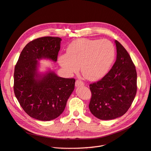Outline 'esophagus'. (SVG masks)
Instances as JSON below:
<instances>
[{
	"label": "esophagus",
	"instance_id": "1",
	"mask_svg": "<svg viewBox=\"0 0 151 151\" xmlns=\"http://www.w3.org/2000/svg\"><path fill=\"white\" fill-rule=\"evenodd\" d=\"M84 84L83 81H81V80H78L76 81L75 82V86L76 87H78V86H83Z\"/></svg>",
	"mask_w": 151,
	"mask_h": 151
}]
</instances>
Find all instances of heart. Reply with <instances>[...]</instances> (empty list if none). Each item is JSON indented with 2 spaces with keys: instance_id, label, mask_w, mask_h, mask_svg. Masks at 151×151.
<instances>
[{
  "instance_id": "1",
  "label": "heart",
  "mask_w": 151,
  "mask_h": 151,
  "mask_svg": "<svg viewBox=\"0 0 151 151\" xmlns=\"http://www.w3.org/2000/svg\"><path fill=\"white\" fill-rule=\"evenodd\" d=\"M115 55L114 45L107 39L80 38L68 45L67 53L60 55L58 60L68 73H75L80 66L86 79L96 81L107 73Z\"/></svg>"
}]
</instances>
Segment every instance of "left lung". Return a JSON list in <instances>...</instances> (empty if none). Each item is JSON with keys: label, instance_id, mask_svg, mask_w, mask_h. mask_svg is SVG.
Here are the masks:
<instances>
[{"label": "left lung", "instance_id": "8db88e82", "mask_svg": "<svg viewBox=\"0 0 151 151\" xmlns=\"http://www.w3.org/2000/svg\"><path fill=\"white\" fill-rule=\"evenodd\" d=\"M116 59L102 79L90 84L89 108L97 119L113 120L125 114L137 91L136 67L127 50L116 40Z\"/></svg>", "mask_w": 151, "mask_h": 151}]
</instances>
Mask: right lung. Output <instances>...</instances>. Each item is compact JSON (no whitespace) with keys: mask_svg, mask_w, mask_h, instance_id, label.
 Returning <instances> with one entry per match:
<instances>
[{"mask_svg":"<svg viewBox=\"0 0 151 151\" xmlns=\"http://www.w3.org/2000/svg\"><path fill=\"white\" fill-rule=\"evenodd\" d=\"M62 39L39 37L26 45L14 71V93L21 107L33 119L49 121L60 116L75 88L74 78L58 76L48 71H37L38 60L47 58L57 62Z\"/></svg>","mask_w":151,"mask_h":151,"instance_id":"right-lung-1","label":"right lung"}]
</instances>
